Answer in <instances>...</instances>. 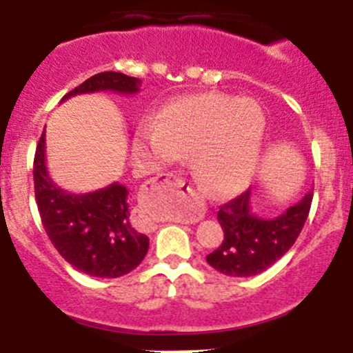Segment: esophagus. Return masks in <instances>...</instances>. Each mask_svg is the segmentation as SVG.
<instances>
[{"label":"esophagus","mask_w":353,"mask_h":353,"mask_svg":"<svg viewBox=\"0 0 353 353\" xmlns=\"http://www.w3.org/2000/svg\"><path fill=\"white\" fill-rule=\"evenodd\" d=\"M164 182L166 183H171V185L174 187H183L185 185V182H183L180 176H176V174H164ZM187 191H191L189 187H187Z\"/></svg>","instance_id":"1"}]
</instances>
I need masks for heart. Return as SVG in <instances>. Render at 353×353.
Segmentation results:
<instances>
[{"mask_svg": "<svg viewBox=\"0 0 353 353\" xmlns=\"http://www.w3.org/2000/svg\"><path fill=\"white\" fill-rule=\"evenodd\" d=\"M267 117L260 102L219 92L179 97L134 136L132 157L145 170L189 159L207 198L235 196L251 182L263 155Z\"/></svg>", "mask_w": 353, "mask_h": 353, "instance_id": "obj_1", "label": "heart"}]
</instances>
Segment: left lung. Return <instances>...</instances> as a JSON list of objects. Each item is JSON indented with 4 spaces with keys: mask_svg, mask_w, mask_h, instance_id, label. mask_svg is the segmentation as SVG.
I'll list each match as a JSON object with an SVG mask.
<instances>
[{
    "mask_svg": "<svg viewBox=\"0 0 353 353\" xmlns=\"http://www.w3.org/2000/svg\"><path fill=\"white\" fill-rule=\"evenodd\" d=\"M313 192L272 219L258 217L251 208V189L224 203L217 212L224 240L207 261L217 272L251 277L272 267L295 244L310 214Z\"/></svg>",
    "mask_w": 353,
    "mask_h": 353,
    "instance_id": "1",
    "label": "left lung"
}]
</instances>
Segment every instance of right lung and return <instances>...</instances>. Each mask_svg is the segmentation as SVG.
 Segmentation results:
<instances>
[{
    "instance_id": "right-lung-1",
    "label": "right lung",
    "mask_w": 353,
    "mask_h": 353,
    "mask_svg": "<svg viewBox=\"0 0 353 353\" xmlns=\"http://www.w3.org/2000/svg\"><path fill=\"white\" fill-rule=\"evenodd\" d=\"M141 79L121 72H101L68 92L61 102L81 93L114 92L134 95ZM35 198L46 233L61 256L79 272L92 277H120L132 272L148 252V236L130 219L129 191L114 182L99 191L76 194L65 191L49 176L46 134L33 162Z\"/></svg>"
}]
</instances>
